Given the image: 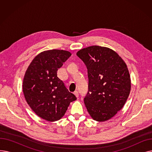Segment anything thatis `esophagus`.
I'll use <instances>...</instances> for the list:
<instances>
[{
    "mask_svg": "<svg viewBox=\"0 0 152 152\" xmlns=\"http://www.w3.org/2000/svg\"><path fill=\"white\" fill-rule=\"evenodd\" d=\"M73 94H75V96H76V97H78L79 94H78V92H77V91H75Z\"/></svg>",
    "mask_w": 152,
    "mask_h": 152,
    "instance_id": "obj_1",
    "label": "esophagus"
}]
</instances>
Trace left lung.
<instances>
[{
    "label": "left lung",
    "instance_id": "1",
    "mask_svg": "<svg viewBox=\"0 0 152 152\" xmlns=\"http://www.w3.org/2000/svg\"><path fill=\"white\" fill-rule=\"evenodd\" d=\"M76 55L85 63L89 77V91L84 103L91 118L103 122L113 118L128 98L131 82L128 68L115 51L92 45Z\"/></svg>",
    "mask_w": 152,
    "mask_h": 152
}]
</instances>
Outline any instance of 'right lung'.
<instances>
[{
  "label": "right lung",
  "instance_id": "add662e5",
  "mask_svg": "<svg viewBox=\"0 0 152 152\" xmlns=\"http://www.w3.org/2000/svg\"><path fill=\"white\" fill-rule=\"evenodd\" d=\"M71 55V52L63 50L42 52L31 62L24 76L23 91L27 103L38 116L47 121L59 120L70 103L76 100L57 77L58 69Z\"/></svg>",
  "mask_w": 152,
  "mask_h": 152
}]
</instances>
